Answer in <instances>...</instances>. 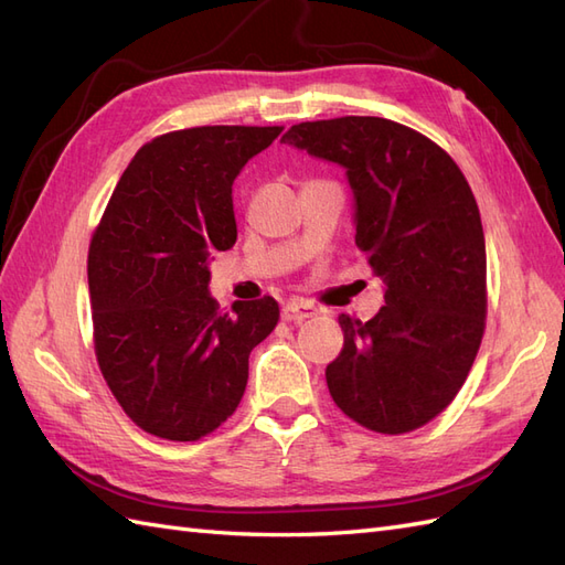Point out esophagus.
I'll use <instances>...</instances> for the list:
<instances>
[{
	"label": "esophagus",
	"instance_id": "obj_1",
	"mask_svg": "<svg viewBox=\"0 0 565 565\" xmlns=\"http://www.w3.org/2000/svg\"><path fill=\"white\" fill-rule=\"evenodd\" d=\"M317 310L310 306V302H302V300H291L286 302V306L281 308V320L284 322H306L308 317H312Z\"/></svg>",
	"mask_w": 565,
	"mask_h": 565
}]
</instances>
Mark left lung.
<instances>
[{
    "label": "left lung",
    "instance_id": "left-lung-1",
    "mask_svg": "<svg viewBox=\"0 0 565 565\" xmlns=\"http://www.w3.org/2000/svg\"><path fill=\"white\" fill-rule=\"evenodd\" d=\"M281 142L345 169L355 245L384 281L370 322L339 317L329 394L367 429L423 427L456 398L484 334L487 250L470 185L437 142L380 117L306 121Z\"/></svg>",
    "mask_w": 565,
    "mask_h": 565
}]
</instances>
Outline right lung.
<instances>
[{
    "mask_svg": "<svg viewBox=\"0 0 565 565\" xmlns=\"http://www.w3.org/2000/svg\"><path fill=\"white\" fill-rule=\"evenodd\" d=\"M281 126H200L136 152L90 241L95 355L124 413L169 441H195L238 408L248 358L279 322L277 300L210 296V259L236 243L234 185Z\"/></svg>",
    "mask_w": 565,
    "mask_h": 565,
    "instance_id": "add662e5",
    "label": "right lung"
}]
</instances>
